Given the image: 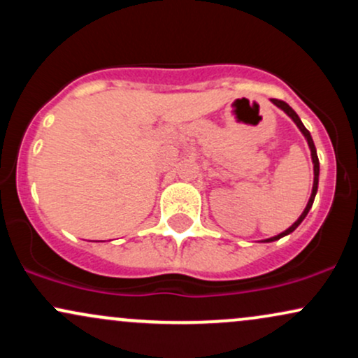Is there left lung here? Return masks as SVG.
I'll return each mask as SVG.
<instances>
[{"instance_id":"left-lung-1","label":"left lung","mask_w":358,"mask_h":358,"mask_svg":"<svg viewBox=\"0 0 358 358\" xmlns=\"http://www.w3.org/2000/svg\"><path fill=\"white\" fill-rule=\"evenodd\" d=\"M271 102H273V104L276 106V108H279V109H281V110H285V113L287 114V116H289L291 119H293V122H294V124L298 126V129L301 131V134H303V136H305L306 143H308V146H310V151H311V162H313V175H315V178H313V188H311V195H310V200H308V203H306L305 210H303L301 215L298 217V220L294 222V224L291 225V227H287L285 232L278 234V236H274V237H269V239H264V241H261V242H274V241H279V239H281V237H285V236H287V234H291V232H293V231H296V227H298L299 224H301L303 220H305V217L308 215V212H310L311 205H313V202H315L316 192H318V176H320V162H318V155H316V148H315L313 138H311L310 131L306 129L305 124H303V122H301V119H299L298 114L294 113V110H293V108H289V106H287L285 101H279V99H271Z\"/></svg>"}]
</instances>
